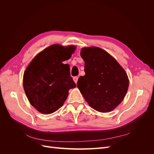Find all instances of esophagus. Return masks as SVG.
<instances>
[{
    "label": "esophagus",
    "instance_id": "esophagus-1",
    "mask_svg": "<svg viewBox=\"0 0 154 154\" xmlns=\"http://www.w3.org/2000/svg\"><path fill=\"white\" fill-rule=\"evenodd\" d=\"M73 80H74V82L76 83V84L77 83V82H78V76H76V77H74V78H73Z\"/></svg>",
    "mask_w": 154,
    "mask_h": 154
}]
</instances>
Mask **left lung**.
<instances>
[{"label":"left lung","mask_w":154,"mask_h":154,"mask_svg":"<svg viewBox=\"0 0 154 154\" xmlns=\"http://www.w3.org/2000/svg\"><path fill=\"white\" fill-rule=\"evenodd\" d=\"M80 55L85 74L78 79L79 90L91 108L100 112L113 110L128 91L127 72L112 56L100 48H83Z\"/></svg>","instance_id":"1"}]
</instances>
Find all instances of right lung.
I'll use <instances>...</instances> for the list:
<instances>
[{
    "instance_id": "add662e5",
    "label": "right lung",
    "mask_w": 154,
    "mask_h": 154,
    "mask_svg": "<svg viewBox=\"0 0 154 154\" xmlns=\"http://www.w3.org/2000/svg\"><path fill=\"white\" fill-rule=\"evenodd\" d=\"M73 45L53 44L37 54L26 67L23 87L31 105L44 114L62 106L69 91L76 87L70 74L69 60L76 50Z\"/></svg>"
}]
</instances>
